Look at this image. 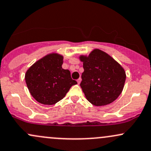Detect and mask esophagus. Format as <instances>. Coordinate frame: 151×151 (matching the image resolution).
<instances>
[{"mask_svg":"<svg viewBox=\"0 0 151 151\" xmlns=\"http://www.w3.org/2000/svg\"><path fill=\"white\" fill-rule=\"evenodd\" d=\"M77 82H78V84H80V83H81V78H80L78 79V80H77Z\"/></svg>","mask_w":151,"mask_h":151,"instance_id":"esophagus-1","label":"esophagus"}]
</instances>
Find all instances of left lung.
Masks as SVG:
<instances>
[{
    "instance_id": "8db88e82",
    "label": "left lung",
    "mask_w": 151,
    "mask_h": 151,
    "mask_svg": "<svg viewBox=\"0 0 151 151\" xmlns=\"http://www.w3.org/2000/svg\"><path fill=\"white\" fill-rule=\"evenodd\" d=\"M83 72L81 87L86 99L96 106L116 101L124 88L126 74L121 64L107 53L95 48L89 55H81Z\"/></svg>"
}]
</instances>
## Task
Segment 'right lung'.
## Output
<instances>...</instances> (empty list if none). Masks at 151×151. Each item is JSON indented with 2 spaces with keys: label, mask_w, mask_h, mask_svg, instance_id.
Here are the masks:
<instances>
[{
  "label": "right lung",
  "mask_w": 151,
  "mask_h": 151,
  "mask_svg": "<svg viewBox=\"0 0 151 151\" xmlns=\"http://www.w3.org/2000/svg\"><path fill=\"white\" fill-rule=\"evenodd\" d=\"M63 56L51 53L41 58L28 69L25 80L30 95L43 105L51 106L65 96L70 87L77 84L70 72L62 68Z\"/></svg>",
  "instance_id": "right-lung-1"
}]
</instances>
